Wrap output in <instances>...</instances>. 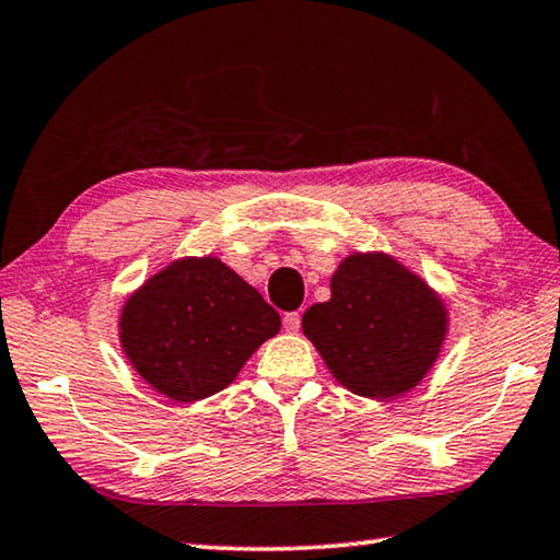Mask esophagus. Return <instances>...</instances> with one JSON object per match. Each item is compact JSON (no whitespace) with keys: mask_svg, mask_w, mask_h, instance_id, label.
<instances>
[{"mask_svg":"<svg viewBox=\"0 0 560 560\" xmlns=\"http://www.w3.org/2000/svg\"><path fill=\"white\" fill-rule=\"evenodd\" d=\"M283 330H287V332H299L301 330V313L291 311V313L283 315Z\"/></svg>","mask_w":560,"mask_h":560,"instance_id":"obj_1","label":"esophagus"}]
</instances>
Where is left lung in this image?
<instances>
[{
    "label": "left lung",
    "mask_w": 560,
    "mask_h": 560,
    "mask_svg": "<svg viewBox=\"0 0 560 560\" xmlns=\"http://www.w3.org/2000/svg\"><path fill=\"white\" fill-rule=\"evenodd\" d=\"M332 299L303 315V335L357 396L396 398L432 369L446 308L422 279L388 255H352L330 281Z\"/></svg>",
    "instance_id": "left-lung-1"
}]
</instances>
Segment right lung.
<instances>
[{"label":"right lung","mask_w":560,"mask_h":560,"mask_svg":"<svg viewBox=\"0 0 560 560\" xmlns=\"http://www.w3.org/2000/svg\"><path fill=\"white\" fill-rule=\"evenodd\" d=\"M279 327V313L221 259L186 257L126 301L120 345L142 381L191 402L233 383Z\"/></svg>","instance_id":"1"}]
</instances>
